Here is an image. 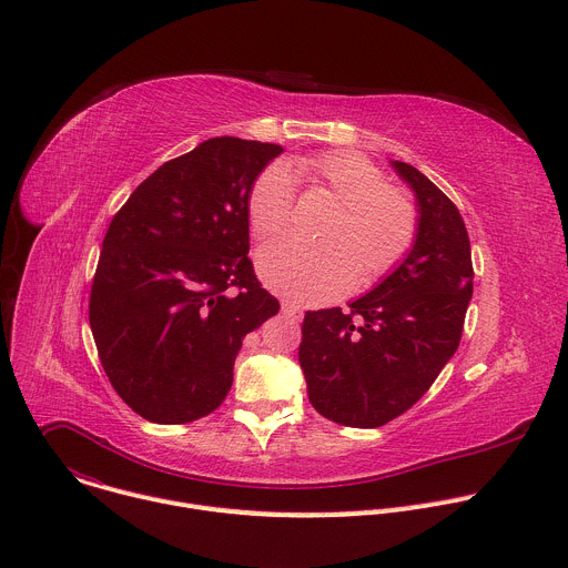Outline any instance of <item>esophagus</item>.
Listing matches in <instances>:
<instances>
[{
    "instance_id": "obj_1",
    "label": "esophagus",
    "mask_w": 568,
    "mask_h": 568,
    "mask_svg": "<svg viewBox=\"0 0 568 568\" xmlns=\"http://www.w3.org/2000/svg\"><path fill=\"white\" fill-rule=\"evenodd\" d=\"M281 310H283V314L290 316L292 321H301V316H303V310H301L296 303H292V301H285Z\"/></svg>"
}]
</instances>
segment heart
Instances as JSON below:
<instances>
[{
    "instance_id": "b5f03b06",
    "label": "heart",
    "mask_w": 568,
    "mask_h": 568,
    "mask_svg": "<svg viewBox=\"0 0 568 568\" xmlns=\"http://www.w3.org/2000/svg\"><path fill=\"white\" fill-rule=\"evenodd\" d=\"M296 171L326 186L342 209L323 229L326 242L285 235L258 254L261 278L294 303L339 298L357 281L368 285L393 272L418 237V209L407 193L386 186L384 173L364 154L335 150L298 159ZM294 178L270 164L252 184L247 213L258 237L283 233L294 215Z\"/></svg>"
}]
</instances>
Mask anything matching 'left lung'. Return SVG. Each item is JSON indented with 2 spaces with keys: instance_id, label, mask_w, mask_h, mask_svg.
I'll use <instances>...</instances> for the list:
<instances>
[{
  "instance_id": "8db88e82",
  "label": "left lung",
  "mask_w": 568,
  "mask_h": 568,
  "mask_svg": "<svg viewBox=\"0 0 568 568\" xmlns=\"http://www.w3.org/2000/svg\"><path fill=\"white\" fill-rule=\"evenodd\" d=\"M390 166L416 195L412 252L348 312H305L298 346L312 407L359 429L390 423L429 390L460 344L474 281L456 204L418 169Z\"/></svg>"
}]
</instances>
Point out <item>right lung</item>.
Masks as SVG:
<instances>
[{"mask_svg":"<svg viewBox=\"0 0 568 568\" xmlns=\"http://www.w3.org/2000/svg\"><path fill=\"white\" fill-rule=\"evenodd\" d=\"M281 152L209 139L159 166L112 217L90 326L105 375L141 418L186 425L215 412L242 339L278 312L247 256V195Z\"/></svg>","mask_w":568,"mask_h":568,"instance_id":"right-lung-1","label":"right lung"}]
</instances>
